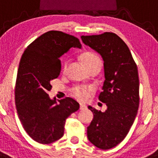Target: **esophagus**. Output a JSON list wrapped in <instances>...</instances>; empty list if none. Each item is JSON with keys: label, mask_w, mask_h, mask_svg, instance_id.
Listing matches in <instances>:
<instances>
[{"label": "esophagus", "mask_w": 158, "mask_h": 158, "mask_svg": "<svg viewBox=\"0 0 158 158\" xmlns=\"http://www.w3.org/2000/svg\"><path fill=\"white\" fill-rule=\"evenodd\" d=\"M86 108V106L85 104H80V110H85Z\"/></svg>", "instance_id": "obj_1"}]
</instances>
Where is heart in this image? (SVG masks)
<instances>
[{
	"label": "heart",
	"mask_w": 158,
	"mask_h": 158,
	"mask_svg": "<svg viewBox=\"0 0 158 158\" xmlns=\"http://www.w3.org/2000/svg\"><path fill=\"white\" fill-rule=\"evenodd\" d=\"M81 59L84 65H85L86 68L93 65H96L100 67V65H101V60H100V57L94 53H84L81 56ZM66 65L67 62H65L64 66L65 67ZM89 93H90V89L88 87H84V86H76V87L73 88L72 90H71V93H72L73 96L81 101L86 100L88 96H89Z\"/></svg>",
	"instance_id": "b5f03b06"
}]
</instances>
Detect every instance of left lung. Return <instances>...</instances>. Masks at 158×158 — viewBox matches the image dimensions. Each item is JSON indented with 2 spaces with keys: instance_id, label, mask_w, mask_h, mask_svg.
Here are the masks:
<instances>
[{
  "instance_id": "1",
  "label": "left lung",
  "mask_w": 158,
  "mask_h": 158,
  "mask_svg": "<svg viewBox=\"0 0 158 158\" xmlns=\"http://www.w3.org/2000/svg\"><path fill=\"white\" fill-rule=\"evenodd\" d=\"M81 40L101 55L105 77L99 100L105 103L107 110L102 112L89 106L93 119L87 128V136L95 146L108 150L125 139L138 113V68L127 44L115 33L82 35Z\"/></svg>"
}]
</instances>
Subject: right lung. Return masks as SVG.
I'll return each mask as SVG.
<instances>
[{"instance_id":"add662e5","label":"right lung","mask_w":158,"mask_h":158,"mask_svg":"<svg viewBox=\"0 0 158 158\" xmlns=\"http://www.w3.org/2000/svg\"><path fill=\"white\" fill-rule=\"evenodd\" d=\"M72 47L81 48L77 38L50 31L32 42L19 62L15 101L19 120L27 135L41 144H50L64 135L66 118L80 105L70 97L51 100V81L61 72L59 58Z\"/></svg>"}]
</instances>
